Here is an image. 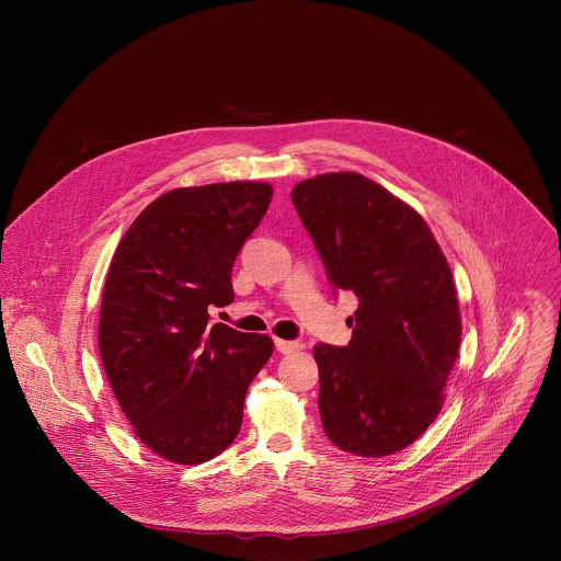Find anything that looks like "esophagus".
Here are the masks:
<instances>
[{"instance_id": "esophagus-1", "label": "esophagus", "mask_w": 561, "mask_h": 561, "mask_svg": "<svg viewBox=\"0 0 561 561\" xmlns=\"http://www.w3.org/2000/svg\"><path fill=\"white\" fill-rule=\"evenodd\" d=\"M302 347H305V343H300V341L276 339V350H278L280 354H291V352H298V350H302Z\"/></svg>"}]
</instances>
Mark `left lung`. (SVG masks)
I'll use <instances>...</instances> for the list:
<instances>
[{"instance_id":"1","label":"left lung","mask_w":561,"mask_h":561,"mask_svg":"<svg viewBox=\"0 0 561 561\" xmlns=\"http://www.w3.org/2000/svg\"><path fill=\"white\" fill-rule=\"evenodd\" d=\"M332 291H354L343 347L318 343L320 414L343 451L382 458L438 416L462 321L449 263L425 220L358 172H325L291 190Z\"/></svg>"}]
</instances>
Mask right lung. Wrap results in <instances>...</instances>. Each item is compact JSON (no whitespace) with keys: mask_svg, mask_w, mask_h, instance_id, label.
I'll return each mask as SVG.
<instances>
[{"mask_svg":"<svg viewBox=\"0 0 561 561\" xmlns=\"http://www.w3.org/2000/svg\"><path fill=\"white\" fill-rule=\"evenodd\" d=\"M270 183L179 187L156 198L118 243L101 300L99 352L136 436L161 458L201 465L240 434L267 334L209 325L233 302L231 272L272 201Z\"/></svg>","mask_w":561,"mask_h":561,"instance_id":"1","label":"right lung"}]
</instances>
